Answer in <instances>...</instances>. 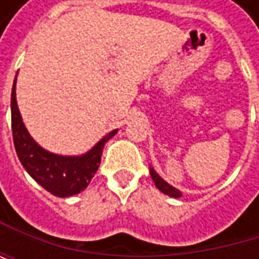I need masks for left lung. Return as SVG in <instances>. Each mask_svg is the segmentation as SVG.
I'll return each instance as SVG.
<instances>
[{
  "label": "left lung",
  "mask_w": 259,
  "mask_h": 259,
  "mask_svg": "<svg viewBox=\"0 0 259 259\" xmlns=\"http://www.w3.org/2000/svg\"><path fill=\"white\" fill-rule=\"evenodd\" d=\"M150 174H151V179H153L154 184L157 186V189H159L160 192H163V193H166V195H169V196H174V198H180V190L176 189V187H172V186H169L163 179H160L159 174H156V171H154L153 168H150Z\"/></svg>",
  "instance_id": "obj_1"
}]
</instances>
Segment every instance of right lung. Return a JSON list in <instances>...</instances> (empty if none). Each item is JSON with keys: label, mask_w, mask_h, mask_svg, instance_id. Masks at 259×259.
Here are the masks:
<instances>
[{"label": "right lung", "mask_w": 259, "mask_h": 259, "mask_svg": "<svg viewBox=\"0 0 259 259\" xmlns=\"http://www.w3.org/2000/svg\"><path fill=\"white\" fill-rule=\"evenodd\" d=\"M15 85L16 79L12 88V132L16 154L26 172L55 196L66 198L82 192L100 166L105 144L117 133V130L109 132L83 156L69 157L52 154L37 145L26 132L18 109Z\"/></svg>", "instance_id": "obj_1"}]
</instances>
